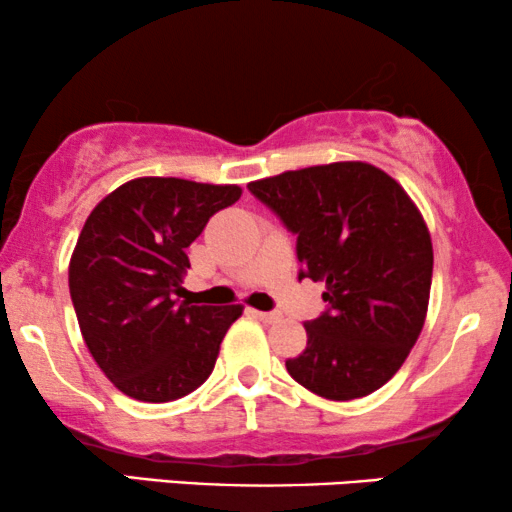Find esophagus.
I'll return each mask as SVG.
<instances>
[{
	"mask_svg": "<svg viewBox=\"0 0 512 512\" xmlns=\"http://www.w3.org/2000/svg\"><path fill=\"white\" fill-rule=\"evenodd\" d=\"M251 314H254L256 319H261L263 324H272V321L279 319L277 312H258V310H251Z\"/></svg>",
	"mask_w": 512,
	"mask_h": 512,
	"instance_id": "esophagus-1",
	"label": "esophagus"
}]
</instances>
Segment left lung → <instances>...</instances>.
<instances>
[{"mask_svg":"<svg viewBox=\"0 0 512 512\" xmlns=\"http://www.w3.org/2000/svg\"><path fill=\"white\" fill-rule=\"evenodd\" d=\"M249 191L298 237V279L326 282L328 310L305 324L289 375L328 401L373 394L408 359L429 310L433 247L415 202L361 160L282 172Z\"/></svg>","mask_w":512,"mask_h":512,"instance_id":"obj_1","label":"left lung"}]
</instances>
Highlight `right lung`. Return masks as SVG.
Here are the masks:
<instances>
[{
    "label": "right lung",
    "mask_w": 512,
    "mask_h": 512,
    "mask_svg": "<svg viewBox=\"0 0 512 512\" xmlns=\"http://www.w3.org/2000/svg\"><path fill=\"white\" fill-rule=\"evenodd\" d=\"M240 195L235 184L139 177L90 212L69 261V293L88 352L125 396L177 401L212 375L242 305L177 296L191 268L186 249Z\"/></svg>",
    "instance_id": "right-lung-1"
}]
</instances>
